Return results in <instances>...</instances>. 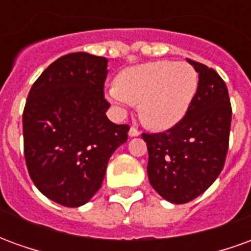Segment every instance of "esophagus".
I'll list each match as a JSON object with an SVG mask.
<instances>
[{
	"instance_id": "obj_1",
	"label": "esophagus",
	"mask_w": 251,
	"mask_h": 251,
	"mask_svg": "<svg viewBox=\"0 0 251 251\" xmlns=\"http://www.w3.org/2000/svg\"><path fill=\"white\" fill-rule=\"evenodd\" d=\"M140 134H141V131L138 130L137 127H134V126H131L130 130H129V136H130V137H138Z\"/></svg>"
}]
</instances>
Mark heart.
I'll return each instance as SVG.
<instances>
[{"mask_svg":"<svg viewBox=\"0 0 251 251\" xmlns=\"http://www.w3.org/2000/svg\"><path fill=\"white\" fill-rule=\"evenodd\" d=\"M107 97L118 107L140 103V117L152 129L177 125L188 113L196 91L198 75L185 62H151L126 68L117 76Z\"/></svg>","mask_w":251,"mask_h":251,"instance_id":"b5f03b06","label":"heart"}]
</instances>
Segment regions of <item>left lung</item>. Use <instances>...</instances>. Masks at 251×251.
Segmentation results:
<instances>
[{
    "label": "left lung",
    "mask_w": 251,
    "mask_h": 251,
    "mask_svg": "<svg viewBox=\"0 0 251 251\" xmlns=\"http://www.w3.org/2000/svg\"><path fill=\"white\" fill-rule=\"evenodd\" d=\"M199 74L188 113L163 133H142L147 142L148 177L161 198L188 203L208 188L223 169L231 126V103L215 70L189 60Z\"/></svg>",
    "instance_id": "1"
}]
</instances>
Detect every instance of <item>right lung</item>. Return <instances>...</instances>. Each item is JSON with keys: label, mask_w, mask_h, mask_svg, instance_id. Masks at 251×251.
<instances>
[{"label": "right lung", "mask_w": 251, "mask_h": 251, "mask_svg": "<svg viewBox=\"0 0 251 251\" xmlns=\"http://www.w3.org/2000/svg\"><path fill=\"white\" fill-rule=\"evenodd\" d=\"M107 59L86 52L59 57L33 83L23 114L32 181L57 204L79 207L97 194L109 158L129 125L106 117Z\"/></svg>", "instance_id": "1"}]
</instances>
